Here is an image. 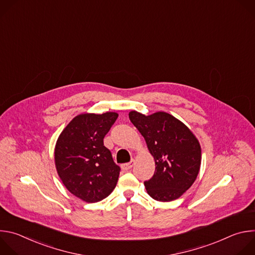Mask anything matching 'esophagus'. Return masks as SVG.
I'll return each mask as SVG.
<instances>
[{"instance_id":"esophagus-1","label":"esophagus","mask_w":255,"mask_h":255,"mask_svg":"<svg viewBox=\"0 0 255 255\" xmlns=\"http://www.w3.org/2000/svg\"><path fill=\"white\" fill-rule=\"evenodd\" d=\"M133 164H134V160H131V161L128 162V163H123V164L121 165V168H122L123 170H129V169L132 168Z\"/></svg>"}]
</instances>
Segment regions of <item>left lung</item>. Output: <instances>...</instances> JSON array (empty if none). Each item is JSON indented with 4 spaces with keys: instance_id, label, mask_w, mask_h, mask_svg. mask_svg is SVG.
<instances>
[{
    "instance_id": "1",
    "label": "left lung",
    "mask_w": 255,
    "mask_h": 255,
    "mask_svg": "<svg viewBox=\"0 0 255 255\" xmlns=\"http://www.w3.org/2000/svg\"><path fill=\"white\" fill-rule=\"evenodd\" d=\"M129 119L155 160L153 176L144 181L148 195L160 202L179 198L192 187L200 171L199 140L183 122L165 112L145 116L131 111Z\"/></svg>"
}]
</instances>
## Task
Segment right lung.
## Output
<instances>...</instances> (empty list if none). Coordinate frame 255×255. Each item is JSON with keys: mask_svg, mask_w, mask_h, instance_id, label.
Segmentation results:
<instances>
[{"mask_svg": "<svg viewBox=\"0 0 255 255\" xmlns=\"http://www.w3.org/2000/svg\"><path fill=\"white\" fill-rule=\"evenodd\" d=\"M117 118L115 112L78 115L56 141L57 173L65 188L87 203L104 200L117 185L120 167L104 145V137Z\"/></svg>", "mask_w": 255, "mask_h": 255, "instance_id": "obj_1", "label": "right lung"}]
</instances>
